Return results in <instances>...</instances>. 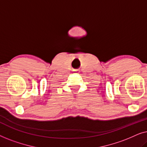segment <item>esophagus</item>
Listing matches in <instances>:
<instances>
[{"instance_id": "obj_1", "label": "esophagus", "mask_w": 147, "mask_h": 147, "mask_svg": "<svg viewBox=\"0 0 147 147\" xmlns=\"http://www.w3.org/2000/svg\"><path fill=\"white\" fill-rule=\"evenodd\" d=\"M75 71H76V72H78V70H76Z\"/></svg>"}]
</instances>
